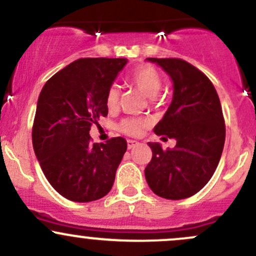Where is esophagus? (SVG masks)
I'll list each match as a JSON object with an SVG mask.
<instances>
[{
	"mask_svg": "<svg viewBox=\"0 0 256 256\" xmlns=\"http://www.w3.org/2000/svg\"><path fill=\"white\" fill-rule=\"evenodd\" d=\"M137 146H138V142L132 141V140H128V150H134V148L137 147Z\"/></svg>",
	"mask_w": 256,
	"mask_h": 256,
	"instance_id": "1",
	"label": "esophagus"
}]
</instances>
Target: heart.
<instances>
[{
    "mask_svg": "<svg viewBox=\"0 0 256 256\" xmlns=\"http://www.w3.org/2000/svg\"><path fill=\"white\" fill-rule=\"evenodd\" d=\"M130 81L134 84L140 91L148 98H154L159 94L162 88V78L156 69L150 66H142L137 68L131 74ZM119 87L118 85H112L106 92V102L108 108H115L119 102ZM147 122L143 119H125L120 124V130L122 132L131 134V136H137L142 132L143 128L147 126Z\"/></svg>",
    "mask_w": 256,
    "mask_h": 256,
    "instance_id": "heart-1",
    "label": "heart"
}]
</instances>
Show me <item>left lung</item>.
Instances as JSON below:
<instances>
[{
    "instance_id": "obj_1",
    "label": "left lung",
    "mask_w": 256,
    "mask_h": 256,
    "mask_svg": "<svg viewBox=\"0 0 256 256\" xmlns=\"http://www.w3.org/2000/svg\"><path fill=\"white\" fill-rule=\"evenodd\" d=\"M172 81V100L154 132L176 140L174 150L148 143L152 160L144 169L156 196L178 200L196 194L214 175L224 150V120L212 81L192 64L178 58H147Z\"/></svg>"
}]
</instances>
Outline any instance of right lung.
I'll list each match as a JSON object with an SVG mask.
<instances>
[{
	"label": "right lung",
	"instance_id": "obj_1",
	"mask_svg": "<svg viewBox=\"0 0 256 256\" xmlns=\"http://www.w3.org/2000/svg\"><path fill=\"white\" fill-rule=\"evenodd\" d=\"M126 58L78 60L44 84L36 106L32 147L50 186L72 202L108 194L128 143H92L90 128L106 116V97Z\"/></svg>",
	"mask_w": 256,
	"mask_h": 256
}]
</instances>
